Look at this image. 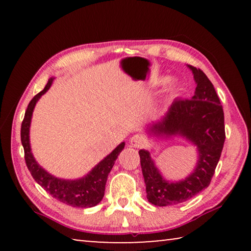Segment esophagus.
Segmentation results:
<instances>
[{"label": "esophagus", "instance_id": "obj_1", "mask_svg": "<svg viewBox=\"0 0 251 251\" xmlns=\"http://www.w3.org/2000/svg\"><path fill=\"white\" fill-rule=\"evenodd\" d=\"M129 143H130V145L135 148H142V147H144V145H145L146 139L144 136L136 134L133 136V137H130Z\"/></svg>", "mask_w": 251, "mask_h": 251}]
</instances>
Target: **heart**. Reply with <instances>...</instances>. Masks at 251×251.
I'll return each instance as SVG.
<instances>
[{"mask_svg":"<svg viewBox=\"0 0 251 251\" xmlns=\"http://www.w3.org/2000/svg\"><path fill=\"white\" fill-rule=\"evenodd\" d=\"M176 87H177L176 80L173 79V78H169L168 82H167V92L169 93V94H173V93L175 92Z\"/></svg>","mask_w":251,"mask_h":251,"instance_id":"b5f03b06","label":"heart"}]
</instances>
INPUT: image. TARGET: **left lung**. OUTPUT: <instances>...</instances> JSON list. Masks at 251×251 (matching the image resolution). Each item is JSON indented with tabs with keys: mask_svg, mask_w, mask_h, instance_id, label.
Wrapping results in <instances>:
<instances>
[{
	"mask_svg": "<svg viewBox=\"0 0 251 251\" xmlns=\"http://www.w3.org/2000/svg\"><path fill=\"white\" fill-rule=\"evenodd\" d=\"M196 82L190 100L173 101L161 120L148 127V133L160 138L180 136L197 147L194 172L179 181L163 178L151 152L141 150V166L148 201L155 206H172L188 201L209 186L215 174L225 138L224 109L212 83L201 70L188 65Z\"/></svg>",
	"mask_w": 251,
	"mask_h": 251,
	"instance_id": "obj_1",
	"label": "left lung"
}]
</instances>
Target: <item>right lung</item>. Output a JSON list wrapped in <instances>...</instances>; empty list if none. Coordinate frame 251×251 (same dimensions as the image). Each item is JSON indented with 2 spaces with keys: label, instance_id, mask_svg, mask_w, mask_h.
I'll use <instances>...</instances> for the list:
<instances>
[{
  "label": "right lung",
  "instance_id": "add662e5",
  "mask_svg": "<svg viewBox=\"0 0 251 251\" xmlns=\"http://www.w3.org/2000/svg\"><path fill=\"white\" fill-rule=\"evenodd\" d=\"M53 77L49 79L44 90L33 97L25 112L24 120L21 126V142L24 148V158L29 173L35 181L48 192L50 196L63 203L72 207L88 208L100 203L104 197L105 185L107 181L108 174L115 164L120 152L124 150L125 143L123 142L109 155L100 161L92 171L79 179H61L50 175L44 168H42L34 158L29 145V126L33 115V110L37 100L50 90L53 83Z\"/></svg>",
  "mask_w": 251,
  "mask_h": 251
}]
</instances>
